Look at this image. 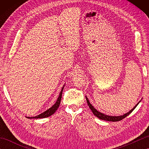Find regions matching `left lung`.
Listing matches in <instances>:
<instances>
[{"mask_svg":"<svg viewBox=\"0 0 149 149\" xmlns=\"http://www.w3.org/2000/svg\"><path fill=\"white\" fill-rule=\"evenodd\" d=\"M86 99L88 106H89L90 109L91 110V111L93 112V115L95 116H96L97 118H99L100 120H106V121H110V122H118V121H120V120H121L123 119L124 118H125L126 116H128L129 114L132 113V111H133L136 108V106L138 105V104L141 102V100H140V102H139L136 104V105L133 107V108H132L131 110L129 111L128 113L124 114V115H120V116H109V115H105V114H104V113H101V112H99V111H97L92 105H91V104L90 102V101H89V100H88V97L86 96Z\"/></svg>","mask_w":149,"mask_h":149,"instance_id":"1","label":"left lung"}]
</instances>
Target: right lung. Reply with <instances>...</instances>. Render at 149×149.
Returning a JSON list of instances; mask_svg holds the SVG:
<instances>
[{
  "label": "right lung",
  "instance_id": "right-lung-1",
  "mask_svg": "<svg viewBox=\"0 0 149 149\" xmlns=\"http://www.w3.org/2000/svg\"><path fill=\"white\" fill-rule=\"evenodd\" d=\"M65 85V84L63 85V86L62 87L61 90V91H60L59 95L58 98V99H57L56 103L54 104L52 107H50L49 109L46 110L45 111L43 112L42 113L40 114V115H37L36 116H33V117H28L27 116V118H47V117H49L50 116H51L52 115H53V114L56 111V110L58 109V108L60 105V102H61V97H62V93H63V89H64Z\"/></svg>",
  "mask_w": 149,
  "mask_h": 149
}]
</instances>
